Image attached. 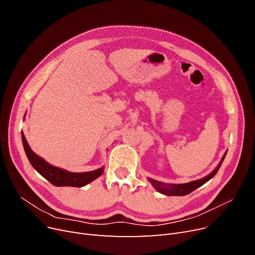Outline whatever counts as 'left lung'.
<instances>
[{
  "label": "left lung",
  "mask_w": 255,
  "mask_h": 255,
  "mask_svg": "<svg viewBox=\"0 0 255 255\" xmlns=\"http://www.w3.org/2000/svg\"><path fill=\"white\" fill-rule=\"evenodd\" d=\"M225 155L226 153L223 155L222 159L220 163L217 165V167L214 169L210 175H208L207 177L203 178V179H199V180H196V181H192V182H189V183H185V184H164V183H161L159 181H156V180H153L151 178H149V181L150 183L154 186V188L162 194H165V195H168V196H183V195H187L189 194L190 192H192L193 190L197 189L198 187H200L202 185H204L205 183H207L209 180H211L214 176L216 175L217 171L219 170L223 160L225 158Z\"/></svg>",
  "instance_id": "1"
}]
</instances>
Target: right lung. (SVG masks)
I'll use <instances>...</instances> for the list:
<instances>
[{
	"label": "right lung",
	"instance_id": "1",
	"mask_svg": "<svg viewBox=\"0 0 255 255\" xmlns=\"http://www.w3.org/2000/svg\"><path fill=\"white\" fill-rule=\"evenodd\" d=\"M21 139L23 149L25 152L26 157H28L30 163L32 166L41 175L43 178H45L48 182H50L52 185L63 187V186H71V187H83L95 179L99 178L103 171L104 167L98 168L93 171H87V172H70L65 169L56 167L53 165H50L47 163L45 160L41 157L36 155L30 148V145L26 141L24 134L21 132Z\"/></svg>",
	"mask_w": 255,
	"mask_h": 255
}]
</instances>
